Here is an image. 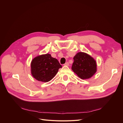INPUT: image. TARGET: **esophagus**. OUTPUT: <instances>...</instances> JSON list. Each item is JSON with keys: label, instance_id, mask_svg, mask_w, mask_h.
Here are the masks:
<instances>
[{"label": "esophagus", "instance_id": "obj_1", "mask_svg": "<svg viewBox=\"0 0 123 123\" xmlns=\"http://www.w3.org/2000/svg\"><path fill=\"white\" fill-rule=\"evenodd\" d=\"M64 65H65V66H69V62H66L65 64H64Z\"/></svg>", "mask_w": 123, "mask_h": 123}]
</instances>
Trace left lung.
<instances>
[{
    "label": "left lung",
    "mask_w": 123,
    "mask_h": 123,
    "mask_svg": "<svg viewBox=\"0 0 123 123\" xmlns=\"http://www.w3.org/2000/svg\"><path fill=\"white\" fill-rule=\"evenodd\" d=\"M72 70L82 80L89 79L97 71V65L95 59L86 53H77L73 57Z\"/></svg>",
    "instance_id": "obj_1"
}]
</instances>
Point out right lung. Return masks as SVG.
<instances>
[{
    "mask_svg": "<svg viewBox=\"0 0 123 123\" xmlns=\"http://www.w3.org/2000/svg\"><path fill=\"white\" fill-rule=\"evenodd\" d=\"M62 67L57 59L47 53L37 56L32 59L31 73L36 80L46 83L52 79Z\"/></svg>",
    "mask_w": 123,
    "mask_h": 123,
    "instance_id": "obj_1",
    "label": "right lung"
}]
</instances>
